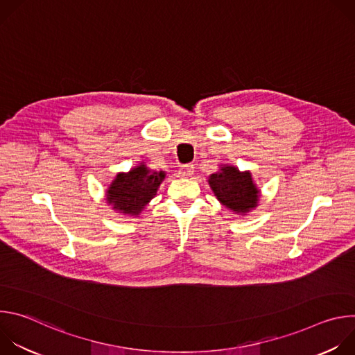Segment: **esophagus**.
<instances>
[{"mask_svg": "<svg viewBox=\"0 0 355 355\" xmlns=\"http://www.w3.org/2000/svg\"><path fill=\"white\" fill-rule=\"evenodd\" d=\"M193 170H195L193 164H185L180 168V175L184 178H191L193 174Z\"/></svg>", "mask_w": 355, "mask_h": 355, "instance_id": "esophagus-1", "label": "esophagus"}]
</instances>
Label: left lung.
I'll return each mask as SVG.
<instances>
[{
    "instance_id": "8db88e82",
    "label": "left lung",
    "mask_w": 355,
    "mask_h": 355,
    "mask_svg": "<svg viewBox=\"0 0 355 355\" xmlns=\"http://www.w3.org/2000/svg\"><path fill=\"white\" fill-rule=\"evenodd\" d=\"M209 185L215 196L234 214H247L259 204V188L250 171H239L233 166L220 167L219 173L209 175Z\"/></svg>"
}]
</instances>
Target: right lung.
Segmentation results:
<instances>
[{
  "label": "right lung",
  "mask_w": 355,
  "mask_h": 355,
  "mask_svg": "<svg viewBox=\"0 0 355 355\" xmlns=\"http://www.w3.org/2000/svg\"><path fill=\"white\" fill-rule=\"evenodd\" d=\"M166 178L164 171H151L144 164L132 168L129 173H119L107 191L108 204L125 215L137 216Z\"/></svg>",
  "instance_id": "add662e5"
}]
</instances>
